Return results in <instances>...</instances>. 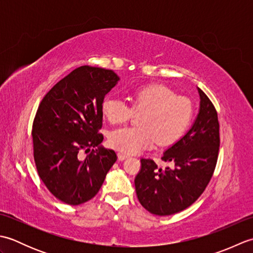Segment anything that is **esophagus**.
Masks as SVG:
<instances>
[{
  "label": "esophagus",
  "instance_id": "esophagus-1",
  "mask_svg": "<svg viewBox=\"0 0 253 253\" xmlns=\"http://www.w3.org/2000/svg\"><path fill=\"white\" fill-rule=\"evenodd\" d=\"M117 157H118V160L120 161H124L125 159H127L128 158V155L127 154H125V153H117Z\"/></svg>",
  "mask_w": 253,
  "mask_h": 253
}]
</instances>
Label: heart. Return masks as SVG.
I'll return each instance as SVG.
<instances>
[{"mask_svg": "<svg viewBox=\"0 0 253 253\" xmlns=\"http://www.w3.org/2000/svg\"><path fill=\"white\" fill-rule=\"evenodd\" d=\"M101 111L111 124L129 121L135 113H141L137 127H122L112 130L109 144L118 151L132 154L143 149L169 146L184 135L192 118V104L185 96H178L165 84H149L133 91L131 106L121 99L107 96Z\"/></svg>", "mask_w": 253, "mask_h": 253, "instance_id": "heart-1", "label": "heart"}]
</instances>
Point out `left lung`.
<instances>
[{
	"instance_id": "left-lung-1",
	"label": "left lung",
	"mask_w": 253,
	"mask_h": 253,
	"mask_svg": "<svg viewBox=\"0 0 253 253\" xmlns=\"http://www.w3.org/2000/svg\"><path fill=\"white\" fill-rule=\"evenodd\" d=\"M192 127L161 158L173 168L159 169L151 159H141L135 178L139 202L155 215L178 213L198 200L211 180L219 150L217 112L203 91Z\"/></svg>"
}]
</instances>
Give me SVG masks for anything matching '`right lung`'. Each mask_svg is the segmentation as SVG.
I'll return each instance as SVG.
<instances>
[{"label": "right lung", "mask_w": 253, "mask_h": 253, "mask_svg": "<svg viewBox=\"0 0 253 253\" xmlns=\"http://www.w3.org/2000/svg\"><path fill=\"white\" fill-rule=\"evenodd\" d=\"M118 80L111 69L80 66L60 80L38 107L31 131L37 170L64 203L78 206L92 199L116 162L114 150L100 146L103 135L99 130L102 102ZM83 149L89 152L84 159L79 155Z\"/></svg>", "instance_id": "add662e5"}]
</instances>
